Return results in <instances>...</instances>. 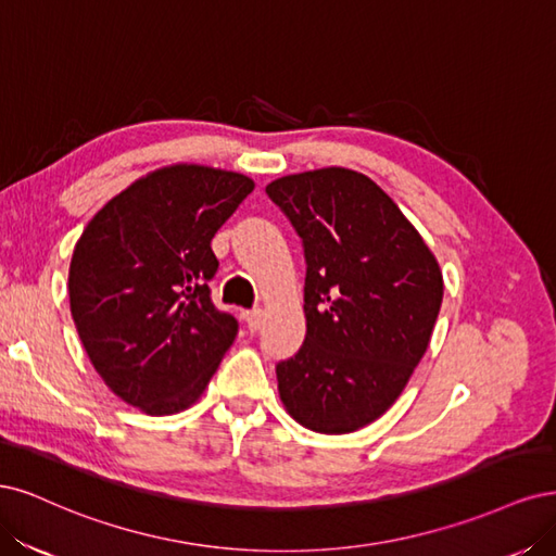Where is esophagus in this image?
Returning a JSON list of instances; mask_svg holds the SVG:
<instances>
[{
    "instance_id": "1",
    "label": "esophagus",
    "mask_w": 556,
    "mask_h": 556,
    "mask_svg": "<svg viewBox=\"0 0 556 556\" xmlns=\"http://www.w3.org/2000/svg\"><path fill=\"white\" fill-rule=\"evenodd\" d=\"M263 316H265V312H263L261 307H258V309H252V312H247V314H244V320H247L249 330L256 332V330L263 326Z\"/></svg>"
}]
</instances>
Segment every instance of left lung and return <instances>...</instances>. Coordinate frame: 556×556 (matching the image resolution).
I'll use <instances>...</instances> for the list:
<instances>
[{
  "label": "left lung",
  "mask_w": 556,
  "mask_h": 556,
  "mask_svg": "<svg viewBox=\"0 0 556 556\" xmlns=\"http://www.w3.org/2000/svg\"><path fill=\"white\" fill-rule=\"evenodd\" d=\"M265 191L295 226L307 261V337L277 365L279 400L312 432H355L397 402L422 361L443 300L439 261L363 173L304 170Z\"/></svg>",
  "instance_id": "8db88e82"
}]
</instances>
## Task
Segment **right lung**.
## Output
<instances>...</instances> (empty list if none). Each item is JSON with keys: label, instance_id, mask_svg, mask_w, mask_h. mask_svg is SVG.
I'll return each instance as SVG.
<instances>
[{"label": "right lung", "instance_id": "1", "mask_svg": "<svg viewBox=\"0 0 556 556\" xmlns=\"http://www.w3.org/2000/svg\"><path fill=\"white\" fill-rule=\"evenodd\" d=\"M236 170L170 164L105 203L68 265L71 316L89 363L148 416L201 400L238 320L210 300L219 267L212 238L254 191Z\"/></svg>", "mask_w": 556, "mask_h": 556}]
</instances>
